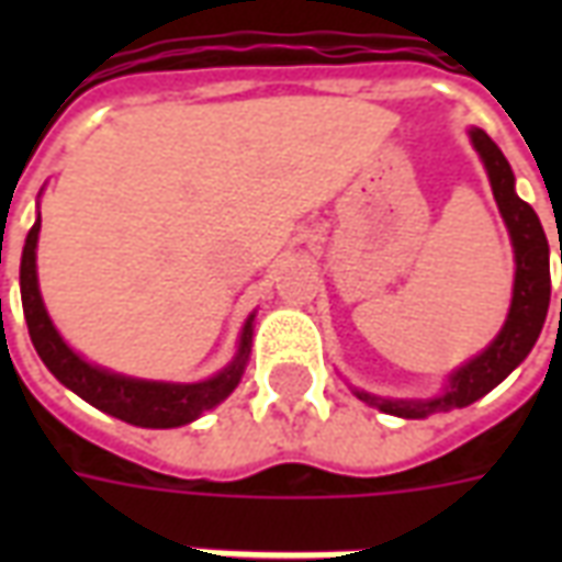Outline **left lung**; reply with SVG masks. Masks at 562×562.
Masks as SVG:
<instances>
[{"mask_svg":"<svg viewBox=\"0 0 562 562\" xmlns=\"http://www.w3.org/2000/svg\"><path fill=\"white\" fill-rule=\"evenodd\" d=\"M472 147L479 149L491 189H494L496 207L506 220L508 237L515 246V289H512V306L503 330L496 334V340L475 355L472 361L454 370L448 376L446 391L430 401H385L367 391H355L358 401L376 406L382 413L397 415V418H427L434 413H448L470 406L487 391H494L515 367L530 355V349L542 334L544 316H548V301H551V268H548V237L536 210L520 201L515 192V173L508 168L503 149L484 135L482 128H470ZM560 265H562V244H560ZM562 310V301H560Z\"/></svg>","mask_w":562,"mask_h":562,"instance_id":"8db88e82","label":"left lung"}]
</instances>
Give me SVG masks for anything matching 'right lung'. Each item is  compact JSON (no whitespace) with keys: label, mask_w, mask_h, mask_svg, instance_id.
<instances>
[{"label":"right lung","mask_w":562,"mask_h":562,"mask_svg":"<svg viewBox=\"0 0 562 562\" xmlns=\"http://www.w3.org/2000/svg\"><path fill=\"white\" fill-rule=\"evenodd\" d=\"M38 232H42V216L26 234V246H23V258H20V297H23V316H26L35 352L66 389L75 391L95 409L114 415L120 422L135 424V427H180V424L195 422L198 415L220 406L237 389L246 361H249V349H252V316L246 318L240 349L234 355L232 364L216 376L192 382V385L120 376L102 367L87 364L78 352H71L68 342L54 328V322L44 310L42 292H38V273H35Z\"/></svg>","instance_id":"1"}]
</instances>
